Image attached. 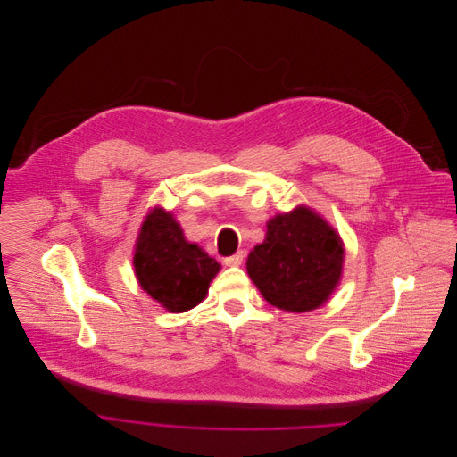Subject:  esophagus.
<instances>
[{"mask_svg": "<svg viewBox=\"0 0 457 457\" xmlns=\"http://www.w3.org/2000/svg\"><path fill=\"white\" fill-rule=\"evenodd\" d=\"M243 257H245V253L239 250V252H236L234 255L225 257V259H223V262H225L227 266H239V264L243 262Z\"/></svg>", "mask_w": 457, "mask_h": 457, "instance_id": "obj_1", "label": "esophagus"}]
</instances>
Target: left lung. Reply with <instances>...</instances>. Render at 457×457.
I'll list each match as a JSON object with an SVG mask.
<instances>
[{"instance_id":"left-lung-1","label":"left lung","mask_w":457,"mask_h":457,"mask_svg":"<svg viewBox=\"0 0 457 457\" xmlns=\"http://www.w3.org/2000/svg\"><path fill=\"white\" fill-rule=\"evenodd\" d=\"M342 262L340 236L317 212L299 205L266 223V237L250 252L246 271L271 306L303 313L329 299Z\"/></svg>"}]
</instances>
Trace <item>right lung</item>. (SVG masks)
I'll return each instance as SVG.
<instances>
[{
  "label": "right lung",
  "mask_w": 457,
  "mask_h": 457,
  "mask_svg": "<svg viewBox=\"0 0 457 457\" xmlns=\"http://www.w3.org/2000/svg\"><path fill=\"white\" fill-rule=\"evenodd\" d=\"M133 264L142 290L172 313L198 306L221 268L216 259L186 239L170 212L158 207L142 223Z\"/></svg>",
  "instance_id": "add662e5"
}]
</instances>
